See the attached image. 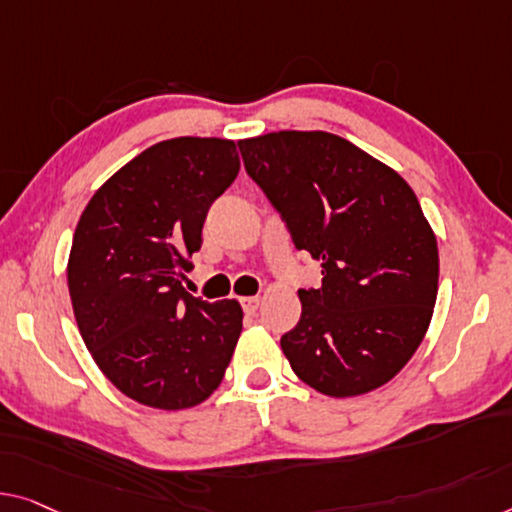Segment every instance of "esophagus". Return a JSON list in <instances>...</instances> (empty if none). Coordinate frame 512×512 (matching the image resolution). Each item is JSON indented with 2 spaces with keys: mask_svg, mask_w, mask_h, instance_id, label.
<instances>
[{
  "mask_svg": "<svg viewBox=\"0 0 512 512\" xmlns=\"http://www.w3.org/2000/svg\"><path fill=\"white\" fill-rule=\"evenodd\" d=\"M241 308L246 315H255L259 308V296H246V299H241Z\"/></svg>",
  "mask_w": 512,
  "mask_h": 512,
  "instance_id": "obj_1",
  "label": "esophagus"
}]
</instances>
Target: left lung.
I'll return each instance as SVG.
<instances>
[{
	"mask_svg": "<svg viewBox=\"0 0 512 512\" xmlns=\"http://www.w3.org/2000/svg\"><path fill=\"white\" fill-rule=\"evenodd\" d=\"M239 151L294 248L322 262V285L299 289L301 319L280 338L292 370L333 398L384 386L437 301V239L414 190L333 133H269Z\"/></svg>",
	"mask_w": 512,
	"mask_h": 512,
	"instance_id": "8db88e82",
	"label": "left lung"
}]
</instances>
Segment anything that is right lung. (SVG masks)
<instances>
[{"label": "right lung", "instance_id": "1", "mask_svg": "<svg viewBox=\"0 0 512 512\" xmlns=\"http://www.w3.org/2000/svg\"><path fill=\"white\" fill-rule=\"evenodd\" d=\"M239 167L232 140L158 142L96 190L75 227L68 292L82 340L103 375L147 407H195L230 365L241 305L204 301L181 280Z\"/></svg>", "mask_w": 512, "mask_h": 512}]
</instances>
